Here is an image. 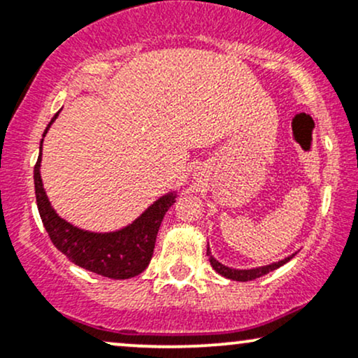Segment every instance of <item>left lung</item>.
<instances>
[{"label": "left lung", "instance_id": "left-lung-1", "mask_svg": "<svg viewBox=\"0 0 358 358\" xmlns=\"http://www.w3.org/2000/svg\"><path fill=\"white\" fill-rule=\"evenodd\" d=\"M207 256H208V261H210L212 268L217 271V273L222 274L224 278H229V279H234V281H252V279H257L261 276H264V274L271 273V271L278 269L279 266L286 264L289 259H293V256L282 259V261L279 262H274V264H269V266H262V268H256V269H231L227 268V266L220 264L217 259H213V256L210 254V249L207 248Z\"/></svg>", "mask_w": 358, "mask_h": 358}]
</instances>
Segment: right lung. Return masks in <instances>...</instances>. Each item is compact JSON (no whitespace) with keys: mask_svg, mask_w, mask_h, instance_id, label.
Here are the masks:
<instances>
[{"mask_svg":"<svg viewBox=\"0 0 358 358\" xmlns=\"http://www.w3.org/2000/svg\"><path fill=\"white\" fill-rule=\"evenodd\" d=\"M57 116H59V113L52 117L50 124L55 121ZM50 124L45 129L43 138ZM42 143H40V155L34 170L35 195L43 227L50 236L53 245L71 259L73 264L101 274V276L110 279H129L143 273L150 264L158 229L168 208L175 203V196L171 193L162 196L133 224L117 232L94 234L80 231L69 222L60 219L48 202L47 193L43 190L42 176H40Z\"/></svg>","mask_w":358,"mask_h":358,"instance_id":"obj_1","label":"right lung"}]
</instances>
